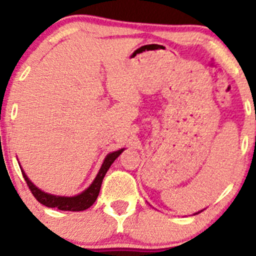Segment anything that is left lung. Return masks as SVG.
Returning a JSON list of instances; mask_svg holds the SVG:
<instances>
[{
  "instance_id": "8db88e82",
  "label": "left lung",
  "mask_w": 256,
  "mask_h": 256,
  "mask_svg": "<svg viewBox=\"0 0 256 256\" xmlns=\"http://www.w3.org/2000/svg\"><path fill=\"white\" fill-rule=\"evenodd\" d=\"M198 213H200V212H198Z\"/></svg>"
}]
</instances>
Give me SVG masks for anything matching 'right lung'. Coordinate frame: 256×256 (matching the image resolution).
Wrapping results in <instances>:
<instances>
[{
  "label": "right lung",
  "mask_w": 256,
  "mask_h": 256,
  "mask_svg": "<svg viewBox=\"0 0 256 256\" xmlns=\"http://www.w3.org/2000/svg\"><path fill=\"white\" fill-rule=\"evenodd\" d=\"M124 148H121L108 154V156L105 157L104 162H102V167H100L99 174H96V177H95V180H92V184H90L84 192H82L78 196H74V197H62V196H53V194H49V193L43 192L42 190L36 187V186L30 182V178L27 177V174L23 172V170H22V174L23 177H24L26 182H27L28 188L30 190L32 194L34 196L36 200H37L40 203H42L43 206H46V207L56 208L59 209V210H70V212L85 210V209H88L94 204L98 196H99L100 187H102V180H104L108 170L110 168L112 162L120 156V154Z\"/></svg>",
  "instance_id": "add662e5"
}]
</instances>
